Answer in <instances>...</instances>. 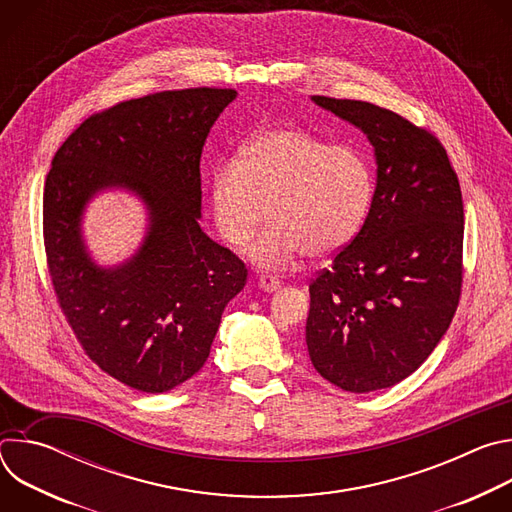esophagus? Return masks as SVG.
<instances>
[{
  "mask_svg": "<svg viewBox=\"0 0 512 512\" xmlns=\"http://www.w3.org/2000/svg\"><path fill=\"white\" fill-rule=\"evenodd\" d=\"M257 285L263 289V291H277L281 287V281L273 275H261L257 279Z\"/></svg>",
  "mask_w": 512,
  "mask_h": 512,
  "instance_id": "obj_1",
  "label": "esophagus"
}]
</instances>
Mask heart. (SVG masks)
Listing matches in <instances>:
<instances>
[{"label":"heart","mask_w":512,"mask_h":512,"mask_svg":"<svg viewBox=\"0 0 512 512\" xmlns=\"http://www.w3.org/2000/svg\"><path fill=\"white\" fill-rule=\"evenodd\" d=\"M373 192V168L358 150L289 125L259 131L210 176L214 225L229 245H245L265 212L269 225L247 255L271 271L302 251L324 259L344 249L367 221Z\"/></svg>","instance_id":"heart-1"}]
</instances>
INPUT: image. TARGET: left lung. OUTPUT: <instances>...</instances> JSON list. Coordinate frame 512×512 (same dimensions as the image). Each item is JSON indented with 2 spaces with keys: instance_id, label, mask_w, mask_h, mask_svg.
<instances>
[{
  "instance_id": "left-lung-1",
  "label": "left lung",
  "mask_w": 512,
  "mask_h": 512,
  "mask_svg": "<svg viewBox=\"0 0 512 512\" xmlns=\"http://www.w3.org/2000/svg\"><path fill=\"white\" fill-rule=\"evenodd\" d=\"M312 101L369 137L377 188L358 235L310 283L314 369L350 393L415 373L442 340L462 291L464 204L435 135L364 101Z\"/></svg>"
}]
</instances>
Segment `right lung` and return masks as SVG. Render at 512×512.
I'll return each instance as SVG.
<instances>
[{
    "label": "right lung",
    "mask_w": 512,
    "mask_h": 512,
    "mask_svg": "<svg viewBox=\"0 0 512 512\" xmlns=\"http://www.w3.org/2000/svg\"><path fill=\"white\" fill-rule=\"evenodd\" d=\"M233 89L164 91L85 119L60 145L44 186V247L60 310L99 367L143 393L194 377L225 306L247 281L245 263L200 221V156ZM123 187L149 208L138 253L97 266L80 223L99 191Z\"/></svg>",
    "instance_id": "right-lung-1"
}]
</instances>
